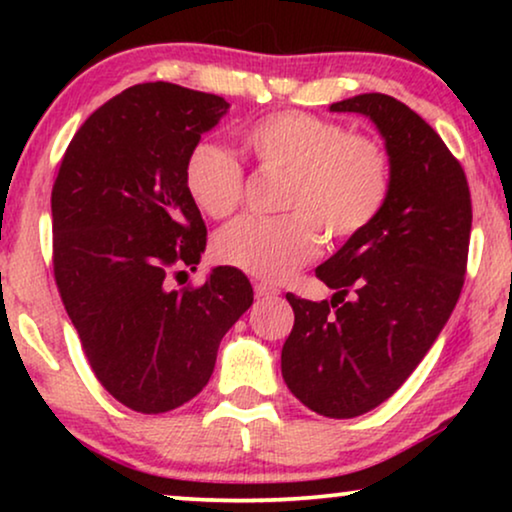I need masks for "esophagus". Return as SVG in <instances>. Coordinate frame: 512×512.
I'll return each mask as SVG.
<instances>
[{"label": "esophagus", "instance_id": "34e87169", "mask_svg": "<svg viewBox=\"0 0 512 512\" xmlns=\"http://www.w3.org/2000/svg\"><path fill=\"white\" fill-rule=\"evenodd\" d=\"M254 291H256V296L258 298H268V296H277L279 293V289L275 284H268V282H256V286H254Z\"/></svg>", "mask_w": 512, "mask_h": 512}]
</instances>
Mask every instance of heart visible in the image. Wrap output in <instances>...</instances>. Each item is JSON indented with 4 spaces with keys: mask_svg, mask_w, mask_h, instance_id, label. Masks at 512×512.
Returning <instances> with one entry per match:
<instances>
[{
    "mask_svg": "<svg viewBox=\"0 0 512 512\" xmlns=\"http://www.w3.org/2000/svg\"><path fill=\"white\" fill-rule=\"evenodd\" d=\"M258 170L282 172L272 219L244 216L214 237L221 263L258 279L289 277L319 254L321 233L345 242L382 214L391 191V160L377 139L340 123L282 109L242 132ZM184 186L209 219H228L240 207L244 170L226 146L200 139L184 160Z\"/></svg>",
    "mask_w": 512,
    "mask_h": 512,
    "instance_id": "b5f03b06",
    "label": "heart"
}]
</instances>
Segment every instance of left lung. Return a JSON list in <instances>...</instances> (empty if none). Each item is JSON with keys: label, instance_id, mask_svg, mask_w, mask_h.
Wrapping results in <instances>:
<instances>
[{"label": "left lung", "instance_id": "1", "mask_svg": "<svg viewBox=\"0 0 512 512\" xmlns=\"http://www.w3.org/2000/svg\"><path fill=\"white\" fill-rule=\"evenodd\" d=\"M331 111L377 125L391 191L382 214L317 268L331 300L286 293L296 321L282 375L310 410L349 419L387 401L443 331L464 286L473 209L464 167L403 102L366 93Z\"/></svg>", "mask_w": 512, "mask_h": 512}]
</instances>
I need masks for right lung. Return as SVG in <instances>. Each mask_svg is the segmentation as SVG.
<instances>
[{
	"label": "right lung",
	"mask_w": 512,
	"mask_h": 512,
	"mask_svg": "<svg viewBox=\"0 0 512 512\" xmlns=\"http://www.w3.org/2000/svg\"><path fill=\"white\" fill-rule=\"evenodd\" d=\"M230 104L174 83H139L88 116L51 193L53 275L83 354L118 403L144 415L179 408L212 377L219 342L254 303L247 275L195 270L207 226L184 160Z\"/></svg>",
	"instance_id": "1"
}]
</instances>
